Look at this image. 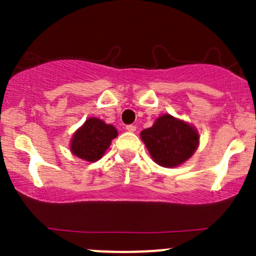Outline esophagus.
I'll return each mask as SVG.
<instances>
[{"mask_svg":"<svg viewBox=\"0 0 256 256\" xmlns=\"http://www.w3.org/2000/svg\"><path fill=\"white\" fill-rule=\"evenodd\" d=\"M126 130H128V132H136V126H132V124H130V126H126Z\"/></svg>","mask_w":256,"mask_h":256,"instance_id":"1","label":"esophagus"}]
</instances>
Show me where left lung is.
I'll use <instances>...</instances> for the list:
<instances>
[{"label": "left lung", "instance_id": "1", "mask_svg": "<svg viewBox=\"0 0 256 256\" xmlns=\"http://www.w3.org/2000/svg\"><path fill=\"white\" fill-rule=\"evenodd\" d=\"M141 140L156 164L176 168L191 158L200 144L198 130L170 114L156 118L152 126L141 132Z\"/></svg>", "mask_w": 256, "mask_h": 256}]
</instances>
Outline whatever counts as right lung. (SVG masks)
Here are the masks:
<instances>
[{
	"label": "right lung",
	"instance_id": "obj_1",
	"mask_svg": "<svg viewBox=\"0 0 256 256\" xmlns=\"http://www.w3.org/2000/svg\"><path fill=\"white\" fill-rule=\"evenodd\" d=\"M116 136L114 126L91 116L74 132L70 140V151L79 159L94 162L102 158Z\"/></svg>",
	"mask_w": 256,
	"mask_h": 256
}]
</instances>
